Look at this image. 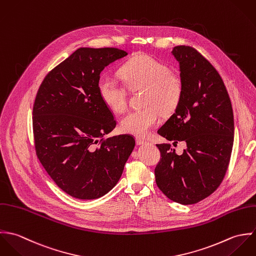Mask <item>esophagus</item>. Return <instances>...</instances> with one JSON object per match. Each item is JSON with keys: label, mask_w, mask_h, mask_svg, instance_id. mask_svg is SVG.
<instances>
[{"label": "esophagus", "mask_w": 256, "mask_h": 256, "mask_svg": "<svg viewBox=\"0 0 256 256\" xmlns=\"http://www.w3.org/2000/svg\"><path fill=\"white\" fill-rule=\"evenodd\" d=\"M136 142L138 146H142V144H146V140H142V138H136Z\"/></svg>", "instance_id": "1"}]
</instances>
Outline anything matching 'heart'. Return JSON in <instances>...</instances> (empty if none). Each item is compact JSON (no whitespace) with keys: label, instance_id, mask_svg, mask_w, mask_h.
<instances>
[{"label":"heart","instance_id":"1","mask_svg":"<svg viewBox=\"0 0 256 256\" xmlns=\"http://www.w3.org/2000/svg\"><path fill=\"white\" fill-rule=\"evenodd\" d=\"M126 87L134 92L144 90V108L128 112L120 120V130L130 134L146 136L164 116L175 112L183 94L182 78L169 67L148 54H138L126 61L118 70ZM101 101L114 112H122L128 106L124 89L110 79L98 83Z\"/></svg>","mask_w":256,"mask_h":256}]
</instances>
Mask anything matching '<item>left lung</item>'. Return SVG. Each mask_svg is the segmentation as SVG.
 <instances>
[{"label":"left lung","mask_w":256,"mask_h":256,"mask_svg":"<svg viewBox=\"0 0 256 256\" xmlns=\"http://www.w3.org/2000/svg\"><path fill=\"white\" fill-rule=\"evenodd\" d=\"M171 53L179 63L183 94L157 132L174 144L185 142L187 148L178 155L169 144H156L161 159L155 181L173 202L196 204L214 193L226 175L234 144V112L222 77L204 56L185 46Z\"/></svg>","instance_id":"1"}]
</instances>
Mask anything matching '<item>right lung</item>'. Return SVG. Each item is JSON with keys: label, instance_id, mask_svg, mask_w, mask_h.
Segmentation results:
<instances>
[{"label": "right lung", "instance_id": "obj_1", "mask_svg": "<svg viewBox=\"0 0 256 256\" xmlns=\"http://www.w3.org/2000/svg\"><path fill=\"white\" fill-rule=\"evenodd\" d=\"M126 55L112 48H80L52 69L36 94V155L55 184L76 199H98L110 191L134 148L128 134L104 138L116 120L98 93L104 67Z\"/></svg>", "mask_w": 256, "mask_h": 256}]
</instances>
